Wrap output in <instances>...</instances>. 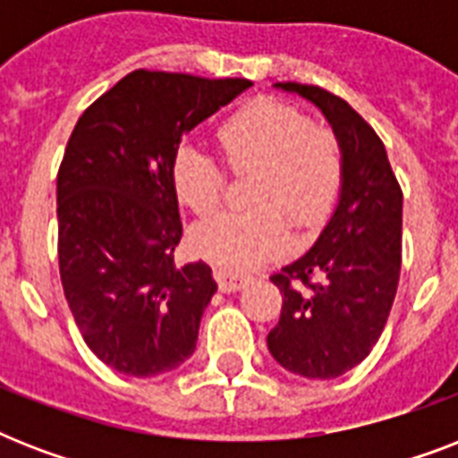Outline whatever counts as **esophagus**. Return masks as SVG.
<instances>
[{"label":"esophagus","mask_w":458,"mask_h":458,"mask_svg":"<svg viewBox=\"0 0 458 458\" xmlns=\"http://www.w3.org/2000/svg\"><path fill=\"white\" fill-rule=\"evenodd\" d=\"M214 276L216 280H218L221 293H237V290L244 287V283H247V276H244V273L230 271V268H216Z\"/></svg>","instance_id":"esophagus-1"}]
</instances>
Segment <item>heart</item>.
Listing matches in <instances>:
<instances>
[{
	"label": "heart",
	"mask_w": 458,
	"mask_h": 458,
	"mask_svg": "<svg viewBox=\"0 0 458 458\" xmlns=\"http://www.w3.org/2000/svg\"><path fill=\"white\" fill-rule=\"evenodd\" d=\"M223 164L250 180V211H228L192 233L194 250L216 264L247 268L280 251L287 218L313 228L330 216L344 182V154L333 128L290 104L257 99L216 132ZM178 199L197 216L214 214L225 168L194 147H180L171 168Z\"/></svg>",
	"instance_id": "1"
}]
</instances>
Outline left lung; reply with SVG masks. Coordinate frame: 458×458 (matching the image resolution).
Listing matches in <instances>:
<instances>
[{"mask_svg":"<svg viewBox=\"0 0 458 458\" xmlns=\"http://www.w3.org/2000/svg\"><path fill=\"white\" fill-rule=\"evenodd\" d=\"M313 102L333 123L344 154L340 204L311 250L271 280L283 294L266 342L297 376L330 380L370 354L383 335L402 268V185L383 140L342 97L280 82Z\"/></svg>","mask_w":458,"mask_h":458,"instance_id":"obj_1","label":"left lung"}]
</instances>
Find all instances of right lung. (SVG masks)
Wrapping results in <instances>:
<instances>
[{
    "instance_id": "1",
    "label": "right lung",
    "mask_w": 458,
    "mask_h": 458,
    "mask_svg": "<svg viewBox=\"0 0 458 458\" xmlns=\"http://www.w3.org/2000/svg\"><path fill=\"white\" fill-rule=\"evenodd\" d=\"M251 81L138 68L78 118L56 173L59 273L82 340L135 377L178 369L216 293L211 266H175L171 168L187 131Z\"/></svg>"
}]
</instances>
